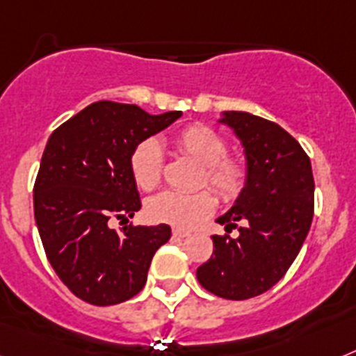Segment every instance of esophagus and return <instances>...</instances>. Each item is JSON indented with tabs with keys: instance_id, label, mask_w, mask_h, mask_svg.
<instances>
[{
	"instance_id": "esophagus-1",
	"label": "esophagus",
	"mask_w": 356,
	"mask_h": 356,
	"mask_svg": "<svg viewBox=\"0 0 356 356\" xmlns=\"http://www.w3.org/2000/svg\"><path fill=\"white\" fill-rule=\"evenodd\" d=\"M173 237H179V238H184V237H188V235H190V232H188V229H181V228H173Z\"/></svg>"
}]
</instances>
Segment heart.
<instances>
[{
  "label": "heart",
  "mask_w": 356,
  "mask_h": 356,
  "mask_svg": "<svg viewBox=\"0 0 356 356\" xmlns=\"http://www.w3.org/2000/svg\"><path fill=\"white\" fill-rule=\"evenodd\" d=\"M179 150L204 166L202 184L213 190L222 201H234L243 192L246 172L237 161L226 159L228 145L219 134L204 124H190L173 139ZM130 172L136 184L145 192L159 186L163 177V148L157 139H145L130 155ZM211 193L163 192L148 199L146 217L154 222L172 224L177 228H192L213 211Z\"/></svg>",
  "instance_id": "b5f03b06"
}]
</instances>
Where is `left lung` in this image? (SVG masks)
Returning a JSON list of instances; mask_svg holds the SVG:
<instances>
[{
	"label": "left lung",
	"mask_w": 356,
	"mask_h": 356,
	"mask_svg": "<svg viewBox=\"0 0 356 356\" xmlns=\"http://www.w3.org/2000/svg\"><path fill=\"white\" fill-rule=\"evenodd\" d=\"M244 148L246 181L217 222L238 237L213 235V255L197 268L204 289L246 300L273 288L297 259L313 219L312 163L297 139L277 122L248 112H222Z\"/></svg>",
	"instance_id": "left-lung-1"
}]
</instances>
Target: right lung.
Instances as JSON below:
<instances>
[{
    "label": "right lung",
    "instance_id": "add662e5",
    "mask_svg": "<svg viewBox=\"0 0 356 356\" xmlns=\"http://www.w3.org/2000/svg\"><path fill=\"white\" fill-rule=\"evenodd\" d=\"M181 115L97 101L49 137L34 184L35 224L54 271L85 302L112 306L139 293L155 252L168 243V224H130L119 234L108 220L141 210L130 155Z\"/></svg>",
    "mask_w": 356,
    "mask_h": 356
}]
</instances>
